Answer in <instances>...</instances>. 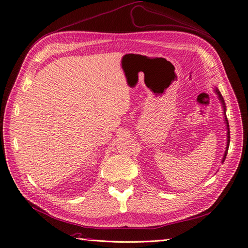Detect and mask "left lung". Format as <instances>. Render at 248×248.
I'll list each match as a JSON object with an SVG mask.
<instances>
[{
    "label": "left lung",
    "instance_id": "8db88e82",
    "mask_svg": "<svg viewBox=\"0 0 248 248\" xmlns=\"http://www.w3.org/2000/svg\"><path fill=\"white\" fill-rule=\"evenodd\" d=\"M214 92L215 94L217 95V97H218V100L220 101V104H221V108H222V112H223V118H224V124H226L227 126V146H226V151H224V154L222 156V159H221V163L224 162V160H226V157H227V154H228V150H229V146H230V126H229V121L227 119V107H226V103H224V99L223 97L220 93V91L218 90V88H217L216 86H214Z\"/></svg>",
    "mask_w": 248,
    "mask_h": 248
}]
</instances>
